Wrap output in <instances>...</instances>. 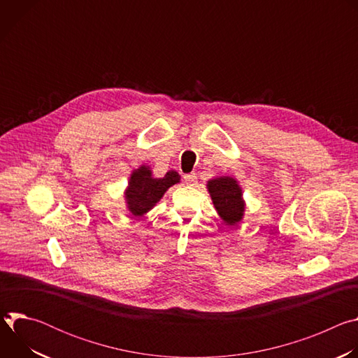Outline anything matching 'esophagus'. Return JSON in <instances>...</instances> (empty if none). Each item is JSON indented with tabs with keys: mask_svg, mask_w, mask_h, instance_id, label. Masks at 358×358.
Listing matches in <instances>:
<instances>
[{
	"mask_svg": "<svg viewBox=\"0 0 358 358\" xmlns=\"http://www.w3.org/2000/svg\"><path fill=\"white\" fill-rule=\"evenodd\" d=\"M184 181H185L187 184H189V185L195 184V182H196V176H195V173H189V174H185V176H184Z\"/></svg>",
	"mask_w": 358,
	"mask_h": 358,
	"instance_id": "34e87169",
	"label": "esophagus"
}]
</instances>
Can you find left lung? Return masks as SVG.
I'll return each instance as SVG.
<instances>
[{"label":"left lung","mask_w":358,"mask_h":358,"mask_svg":"<svg viewBox=\"0 0 358 358\" xmlns=\"http://www.w3.org/2000/svg\"><path fill=\"white\" fill-rule=\"evenodd\" d=\"M208 191L211 194L214 207L227 225L238 224L245 211L242 199V189L236 180L231 177H220L208 181Z\"/></svg>","instance_id":"8db88e82"}]
</instances>
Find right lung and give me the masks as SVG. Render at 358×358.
<instances>
[{
	"mask_svg": "<svg viewBox=\"0 0 358 358\" xmlns=\"http://www.w3.org/2000/svg\"><path fill=\"white\" fill-rule=\"evenodd\" d=\"M177 182H180V176L173 170L163 178H155L148 167L141 166L133 171L126 191L129 211L134 217L144 215L156 206L164 192Z\"/></svg>",
	"mask_w": 358,
	"mask_h": 358,
	"instance_id": "obj_1",
	"label": "right lung"
}]
</instances>
